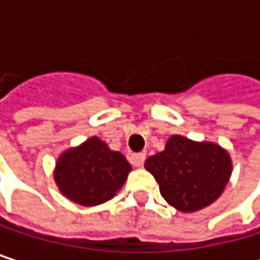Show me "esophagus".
<instances>
[{
  "mask_svg": "<svg viewBox=\"0 0 260 260\" xmlns=\"http://www.w3.org/2000/svg\"><path fill=\"white\" fill-rule=\"evenodd\" d=\"M144 159H146V153H143V152H140V153H132V156H131V162H132V166H135V167H141V166L144 164Z\"/></svg>",
  "mask_w": 260,
  "mask_h": 260,
  "instance_id": "34e87169",
  "label": "esophagus"
}]
</instances>
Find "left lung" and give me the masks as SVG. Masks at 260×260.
I'll list each match as a JSON object with an SVG mask.
<instances>
[{"instance_id":"8db88e82","label":"left lung","mask_w":260,"mask_h":260,"mask_svg":"<svg viewBox=\"0 0 260 260\" xmlns=\"http://www.w3.org/2000/svg\"><path fill=\"white\" fill-rule=\"evenodd\" d=\"M144 167L159 183L164 200L185 214L214 203L232 176V158L224 147L182 135H172Z\"/></svg>"}]
</instances>
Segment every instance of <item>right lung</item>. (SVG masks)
Here are the masks:
<instances>
[{"label":"right lung","instance_id":"1","mask_svg":"<svg viewBox=\"0 0 260 260\" xmlns=\"http://www.w3.org/2000/svg\"><path fill=\"white\" fill-rule=\"evenodd\" d=\"M131 170V164L120 152L111 150L99 137H90L58 156L54 181L71 202L98 206L117 194Z\"/></svg>","mask_w":260,"mask_h":260}]
</instances>
